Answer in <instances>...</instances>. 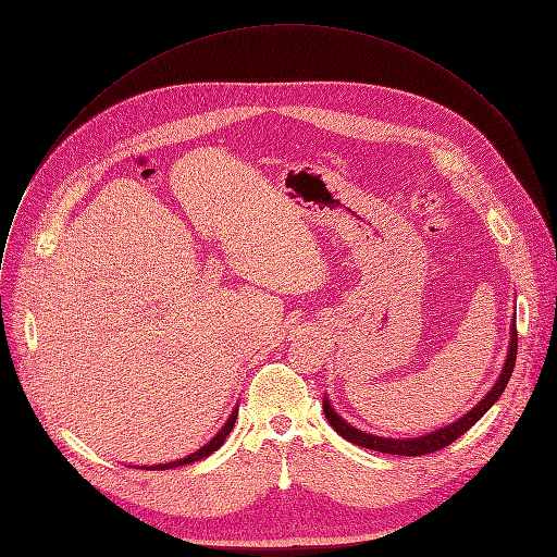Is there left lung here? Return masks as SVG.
Wrapping results in <instances>:
<instances>
[{"label": "left lung", "instance_id": "left-lung-1", "mask_svg": "<svg viewBox=\"0 0 557 557\" xmlns=\"http://www.w3.org/2000/svg\"><path fill=\"white\" fill-rule=\"evenodd\" d=\"M516 355H518V331H516V324L511 329V344H509V352H507V361H505V368L496 381V385L490 389V394L485 396V399L475 406L473 410H469L462 419H458L456 423L438 430V432H432L428 436H421V438H410V441H399V438H381V436H372V434H366L352 425H348L333 408L329 401H324V414L329 419V423L337 430V434H342L346 441L359 445V447H366V449H374V451H381V454H399V456H423V454H432L436 449H443L447 445H451L458 436H462L473 423H479L483 419V414L498 401V396L505 392L509 379H511V372H513V366H516Z\"/></svg>", "mask_w": 557, "mask_h": 557}]
</instances>
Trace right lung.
<instances>
[{
	"label": "right lung",
	"instance_id": "add662e5",
	"mask_svg": "<svg viewBox=\"0 0 557 557\" xmlns=\"http://www.w3.org/2000/svg\"><path fill=\"white\" fill-rule=\"evenodd\" d=\"M235 417H237V412H233L231 417H228V421L224 423V428L205 445V447H200L198 451H194V454H189L187 458H181V460H174V462H165V465H153V467H147V469H170V467H181V465H189V462H196V460H200V458H205V456H209V454H213L222 443H224V438L228 436V432L233 430V423H235Z\"/></svg>",
	"mask_w": 557,
	"mask_h": 557
}]
</instances>
